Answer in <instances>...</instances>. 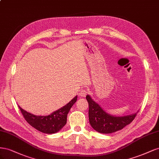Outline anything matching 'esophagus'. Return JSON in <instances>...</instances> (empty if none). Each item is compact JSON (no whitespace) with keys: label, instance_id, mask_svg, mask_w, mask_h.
Wrapping results in <instances>:
<instances>
[{"label":"esophagus","instance_id":"esophagus-1","mask_svg":"<svg viewBox=\"0 0 159 159\" xmlns=\"http://www.w3.org/2000/svg\"><path fill=\"white\" fill-rule=\"evenodd\" d=\"M87 93H88V92H87L86 90L83 89V90H81L79 93V96L81 97H84V96H86Z\"/></svg>","mask_w":159,"mask_h":159}]
</instances>
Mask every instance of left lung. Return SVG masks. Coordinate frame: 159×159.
<instances>
[{"instance_id":"left-lung-1","label":"left lung","mask_w":159,"mask_h":159,"mask_svg":"<svg viewBox=\"0 0 159 159\" xmlns=\"http://www.w3.org/2000/svg\"><path fill=\"white\" fill-rule=\"evenodd\" d=\"M86 98L89 106V121L93 129L101 134H111L129 124L137 116V113L124 116L116 117L107 114L100 106L92 100L90 96L87 95Z\"/></svg>"}]
</instances>
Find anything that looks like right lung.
I'll use <instances>...</instances> for the list:
<instances>
[{
  "label": "right lung",
  "mask_w": 159,
  "mask_h": 159,
  "mask_svg": "<svg viewBox=\"0 0 159 159\" xmlns=\"http://www.w3.org/2000/svg\"><path fill=\"white\" fill-rule=\"evenodd\" d=\"M76 100L77 96L75 97L72 100L61 109L47 116H35L28 113L19 106L18 107L24 119L30 125L43 134H52L58 132L65 126L69 111L76 102Z\"/></svg>",
  "instance_id": "1"
}]
</instances>
